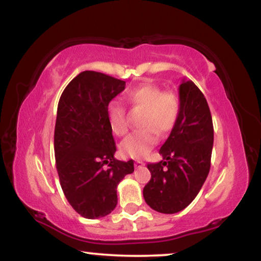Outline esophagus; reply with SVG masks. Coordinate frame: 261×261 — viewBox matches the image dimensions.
Instances as JSON below:
<instances>
[{"instance_id":"34e87169","label":"esophagus","mask_w":261,"mask_h":261,"mask_svg":"<svg viewBox=\"0 0 261 261\" xmlns=\"http://www.w3.org/2000/svg\"><path fill=\"white\" fill-rule=\"evenodd\" d=\"M135 167H141V166H144L145 165V163L142 162V160H140V159H138V160H135Z\"/></svg>"}]
</instances>
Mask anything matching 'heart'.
<instances>
[{"label":"heart","mask_w":261,"mask_h":261,"mask_svg":"<svg viewBox=\"0 0 261 261\" xmlns=\"http://www.w3.org/2000/svg\"><path fill=\"white\" fill-rule=\"evenodd\" d=\"M126 99L132 107L144 109L141 126L145 128L124 139L120 149L123 155L142 158L156 145L158 133L166 134L176 126L180 114V98L177 92L164 91L154 83H145L128 90ZM108 116L114 133L120 137L128 133L129 126L122 103L110 102Z\"/></svg>","instance_id":"b5f03b06"}]
</instances>
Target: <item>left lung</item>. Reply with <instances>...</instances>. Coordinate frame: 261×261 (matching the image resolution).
Here are the masks:
<instances>
[{"label": "left lung", "instance_id": "obj_1", "mask_svg": "<svg viewBox=\"0 0 261 261\" xmlns=\"http://www.w3.org/2000/svg\"><path fill=\"white\" fill-rule=\"evenodd\" d=\"M180 114L159 153L163 160L148 164L151 179L144 198L155 212L174 214L194 201L208 177L214 144L208 102L192 81L179 85Z\"/></svg>", "mask_w": 261, "mask_h": 261}]
</instances>
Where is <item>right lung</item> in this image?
<instances>
[{"label":"right lung","instance_id":"right-lung-1","mask_svg":"<svg viewBox=\"0 0 261 261\" xmlns=\"http://www.w3.org/2000/svg\"><path fill=\"white\" fill-rule=\"evenodd\" d=\"M126 82L83 71L64 89L55 128V156L60 187L71 206L85 219L107 216L117 204L116 188L134 171V162L114 158L116 145L109 102Z\"/></svg>","mask_w":261,"mask_h":261}]
</instances>
